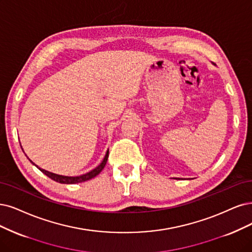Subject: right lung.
<instances>
[{"instance_id":"right-lung-1","label":"right lung","mask_w":252,"mask_h":252,"mask_svg":"<svg viewBox=\"0 0 252 252\" xmlns=\"http://www.w3.org/2000/svg\"><path fill=\"white\" fill-rule=\"evenodd\" d=\"M108 157H109V151H107V154L104 158V160H102V162L96 167V168H94L93 170L85 173V174H82L80 176H64V175H59V174H56V173H53V172H50V171H46L44 169H41L39 168L38 166L35 165L31 160L30 162L35 165L37 168H38L42 173H44L46 176H49L50 179H52L53 181L55 182H58V183H61V184H78V183H83V182H86V181H89L93 178H95L96 175L99 174V172L104 169V167L107 163V160H108Z\"/></svg>"}]
</instances>
